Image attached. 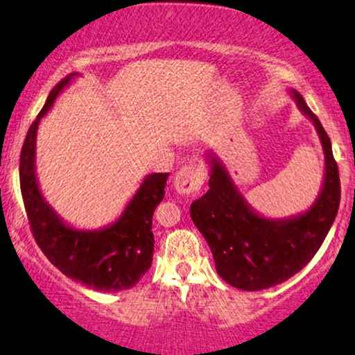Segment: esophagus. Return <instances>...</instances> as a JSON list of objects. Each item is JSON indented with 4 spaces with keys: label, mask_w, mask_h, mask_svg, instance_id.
<instances>
[{
    "label": "esophagus",
    "mask_w": 355,
    "mask_h": 355,
    "mask_svg": "<svg viewBox=\"0 0 355 355\" xmlns=\"http://www.w3.org/2000/svg\"><path fill=\"white\" fill-rule=\"evenodd\" d=\"M203 180H205V172H203L202 165L197 164V162H190L189 165L183 166L175 175L173 187L177 190V193L180 195L197 193L202 189Z\"/></svg>",
    "instance_id": "1"
}]
</instances>
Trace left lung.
<instances>
[{
	"mask_svg": "<svg viewBox=\"0 0 355 355\" xmlns=\"http://www.w3.org/2000/svg\"><path fill=\"white\" fill-rule=\"evenodd\" d=\"M291 96L315 126L324 150V180L311 209L285 218L263 217L248 205L214 152L205 155L209 191L190 205V217L209 243L217 274L242 291H263L302 270L327 237L339 210L340 180L331 138L302 95L291 89Z\"/></svg>",
	"mask_w": 355,
	"mask_h": 355,
	"instance_id": "obj_1",
	"label": "left lung"
}]
</instances>
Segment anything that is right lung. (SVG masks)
Segmentation results:
<instances>
[{"label": "right lung", "instance_id": "right-lung-1", "mask_svg": "<svg viewBox=\"0 0 355 355\" xmlns=\"http://www.w3.org/2000/svg\"><path fill=\"white\" fill-rule=\"evenodd\" d=\"M78 73H71L51 89L46 103L28 130L19 157V185L33 237L48 260L64 275L101 292L135 287L153 260L152 218L165 197L168 173L146 175L115 222L103 229L71 227L44 200L36 178V133L56 96Z\"/></svg>", "mask_w": 355, "mask_h": 355}]
</instances>
